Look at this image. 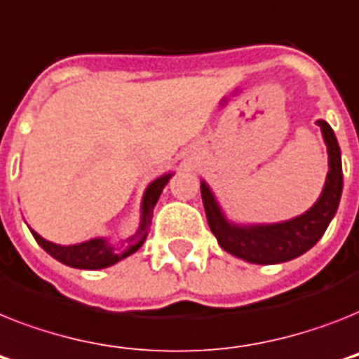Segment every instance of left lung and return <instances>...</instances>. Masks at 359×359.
<instances>
[{"instance_id": "8db88e82", "label": "left lung", "mask_w": 359, "mask_h": 359, "mask_svg": "<svg viewBox=\"0 0 359 359\" xmlns=\"http://www.w3.org/2000/svg\"><path fill=\"white\" fill-rule=\"evenodd\" d=\"M317 125L321 127L328 149V175L317 203L302 215L271 225H236L225 217L210 186L205 180L201 182V197L205 205L208 226L217 238L221 249L250 264L269 265L293 260L321 240L339 206L343 170L336 134L323 119H319Z\"/></svg>"}]
</instances>
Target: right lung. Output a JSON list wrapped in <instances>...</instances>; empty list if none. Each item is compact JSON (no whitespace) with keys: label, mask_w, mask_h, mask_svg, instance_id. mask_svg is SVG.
Listing matches in <instances>:
<instances>
[{"label":"right lung","mask_w":359,"mask_h":359,"mask_svg":"<svg viewBox=\"0 0 359 359\" xmlns=\"http://www.w3.org/2000/svg\"><path fill=\"white\" fill-rule=\"evenodd\" d=\"M173 173H165L158 179H154L147 189H145L144 199H142V215H140V226L130 238L123 241V245L112 247L104 238H94V240L83 241L77 245H57L51 241L43 240L42 236L36 234L34 230H31V234L34 236V240L38 241V245L42 247L48 255H51L55 260L60 264L75 267V269H104L110 265L118 264L119 260H123L127 256L144 245L145 238L149 234L151 219H153V210L156 201H158L160 194L164 186L170 182Z\"/></svg>","instance_id":"add662e5"}]
</instances>
